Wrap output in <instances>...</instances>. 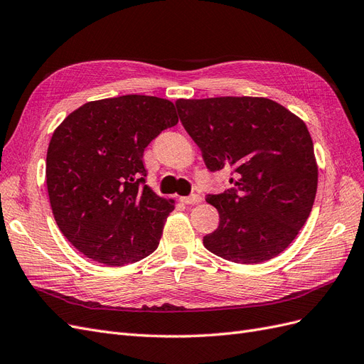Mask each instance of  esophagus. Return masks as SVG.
Wrapping results in <instances>:
<instances>
[{"label": "esophagus", "instance_id": "34e87169", "mask_svg": "<svg viewBox=\"0 0 364 364\" xmlns=\"http://www.w3.org/2000/svg\"><path fill=\"white\" fill-rule=\"evenodd\" d=\"M181 202L185 205H196L202 202V196L199 194H191L188 197H181Z\"/></svg>", "mask_w": 364, "mask_h": 364}]
</instances>
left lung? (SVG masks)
<instances>
[{
  "instance_id": "left-lung-1",
  "label": "left lung",
  "mask_w": 364,
  "mask_h": 364,
  "mask_svg": "<svg viewBox=\"0 0 364 364\" xmlns=\"http://www.w3.org/2000/svg\"><path fill=\"white\" fill-rule=\"evenodd\" d=\"M208 170H232L230 188L209 194L220 222L203 237L214 255L240 264L278 257L299 234L317 191L310 132L287 107L264 97L176 102Z\"/></svg>"
}]
</instances>
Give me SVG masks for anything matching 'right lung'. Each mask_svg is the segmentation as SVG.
Instances as JSON below:
<instances>
[{
	"label": "right lung",
	"mask_w": 364,
	"mask_h": 364,
	"mask_svg": "<svg viewBox=\"0 0 364 364\" xmlns=\"http://www.w3.org/2000/svg\"><path fill=\"white\" fill-rule=\"evenodd\" d=\"M178 121L170 100L132 94L87 102L54 130L46 168L51 211L86 258L124 266L156 250L174 200L146 185L142 153Z\"/></svg>",
	"instance_id": "add662e5"
}]
</instances>
